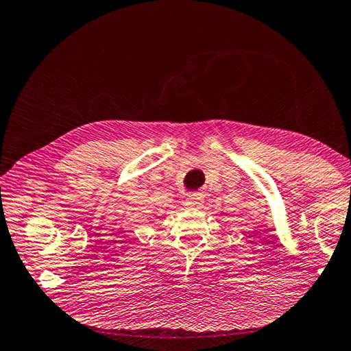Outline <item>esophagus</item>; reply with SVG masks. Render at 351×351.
<instances>
[{
    "instance_id": "esophagus-1",
    "label": "esophagus",
    "mask_w": 351,
    "mask_h": 351,
    "mask_svg": "<svg viewBox=\"0 0 351 351\" xmlns=\"http://www.w3.org/2000/svg\"><path fill=\"white\" fill-rule=\"evenodd\" d=\"M185 204H187L189 207H191V208H201L204 205V197H202V195H199V193L191 195V196L187 197Z\"/></svg>"
}]
</instances>
